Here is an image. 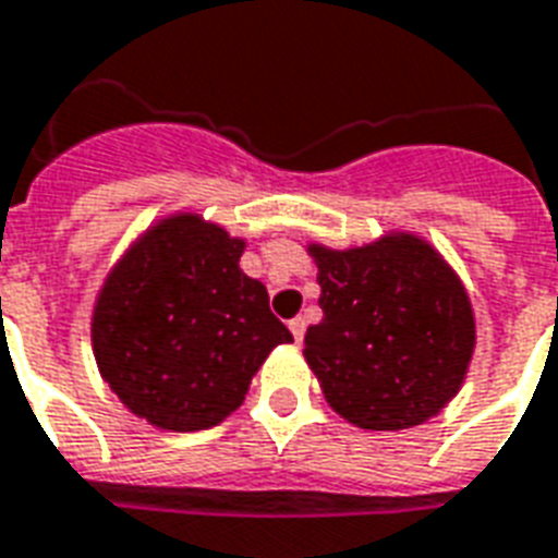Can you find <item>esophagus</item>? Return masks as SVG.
<instances>
[{"label": "esophagus", "mask_w": 558, "mask_h": 558, "mask_svg": "<svg viewBox=\"0 0 558 558\" xmlns=\"http://www.w3.org/2000/svg\"><path fill=\"white\" fill-rule=\"evenodd\" d=\"M290 331H292V337H295V342H301L304 340V319H292L290 322Z\"/></svg>", "instance_id": "34e87169"}]
</instances>
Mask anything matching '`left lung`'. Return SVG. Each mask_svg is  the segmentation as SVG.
I'll list each match as a JSON object with an SVG mask.
<instances>
[{"label": "left lung", "mask_w": 558, "mask_h": 558, "mask_svg": "<svg viewBox=\"0 0 558 558\" xmlns=\"http://www.w3.org/2000/svg\"><path fill=\"white\" fill-rule=\"evenodd\" d=\"M322 322L304 361L325 402L366 432H402L437 416L468 378L476 316L458 271L414 230L331 247L307 242Z\"/></svg>", "instance_id": "1"}]
</instances>
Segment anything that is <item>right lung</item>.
Wrapping results in <instances>:
<instances>
[{
    "label": "right lung",
    "instance_id": "right-lung-1",
    "mask_svg": "<svg viewBox=\"0 0 558 558\" xmlns=\"http://www.w3.org/2000/svg\"><path fill=\"white\" fill-rule=\"evenodd\" d=\"M245 245L180 209L142 230L102 278L90 349L102 381L138 420L162 432L225 423L271 349L292 342L266 287L239 268Z\"/></svg>",
    "mask_w": 558,
    "mask_h": 558
}]
</instances>
